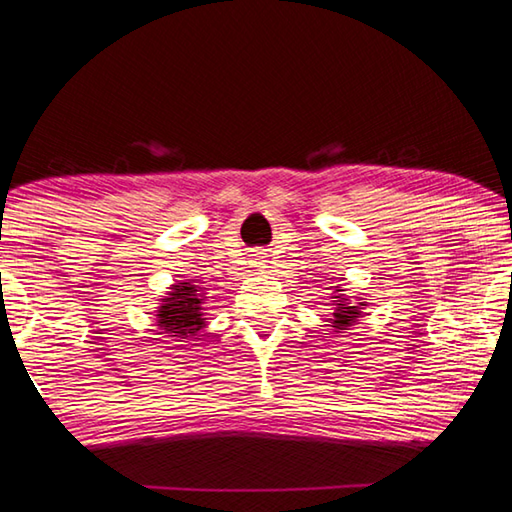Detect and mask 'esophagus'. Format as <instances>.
Here are the masks:
<instances>
[{"instance_id":"obj_1","label":"esophagus","mask_w":512,"mask_h":512,"mask_svg":"<svg viewBox=\"0 0 512 512\" xmlns=\"http://www.w3.org/2000/svg\"><path fill=\"white\" fill-rule=\"evenodd\" d=\"M257 259H259V257H257Z\"/></svg>"}]
</instances>
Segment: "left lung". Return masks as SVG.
<instances>
[{
	"label": "left lung",
	"instance_id": "1",
	"mask_svg": "<svg viewBox=\"0 0 512 512\" xmlns=\"http://www.w3.org/2000/svg\"><path fill=\"white\" fill-rule=\"evenodd\" d=\"M357 318H359V309L357 307H348V305H343V302H339V307H336V314H334V320H332V327L334 329H345V327H350Z\"/></svg>",
	"mask_w": 512,
	"mask_h": 512
}]
</instances>
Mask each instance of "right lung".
I'll use <instances>...</instances> for the list:
<instances>
[{
	"label": "right lung",
	"mask_w": 512,
	"mask_h": 512,
	"mask_svg": "<svg viewBox=\"0 0 512 512\" xmlns=\"http://www.w3.org/2000/svg\"><path fill=\"white\" fill-rule=\"evenodd\" d=\"M158 325L171 336H196L203 327L201 293L196 284L180 282L158 311Z\"/></svg>",
	"instance_id": "right-lung-1"
}]
</instances>
